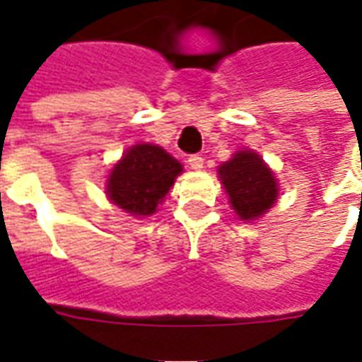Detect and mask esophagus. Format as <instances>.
<instances>
[{
  "instance_id": "esophagus-1",
  "label": "esophagus",
  "mask_w": 362,
  "mask_h": 362,
  "mask_svg": "<svg viewBox=\"0 0 362 362\" xmlns=\"http://www.w3.org/2000/svg\"><path fill=\"white\" fill-rule=\"evenodd\" d=\"M187 163L193 171H202L203 169V157H199V155H191Z\"/></svg>"
}]
</instances>
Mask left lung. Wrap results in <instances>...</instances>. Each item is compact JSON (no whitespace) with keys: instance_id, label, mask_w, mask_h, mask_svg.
Returning a JSON list of instances; mask_svg holds the SVG:
<instances>
[{"instance_id":"left-lung-1","label":"left lung","mask_w":362,"mask_h":362,"mask_svg":"<svg viewBox=\"0 0 362 362\" xmlns=\"http://www.w3.org/2000/svg\"><path fill=\"white\" fill-rule=\"evenodd\" d=\"M217 177L230 197L233 214L242 221L262 219L278 202V179L252 148L235 151L230 160L217 167Z\"/></svg>"}]
</instances>
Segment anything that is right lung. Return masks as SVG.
Masks as SVG:
<instances>
[{"instance_id": "1", "label": "right lung", "mask_w": 362, "mask_h": 362, "mask_svg": "<svg viewBox=\"0 0 362 362\" xmlns=\"http://www.w3.org/2000/svg\"><path fill=\"white\" fill-rule=\"evenodd\" d=\"M181 173L183 165L163 146L136 143L110 167L105 193L124 214L143 219L157 211Z\"/></svg>"}]
</instances>
